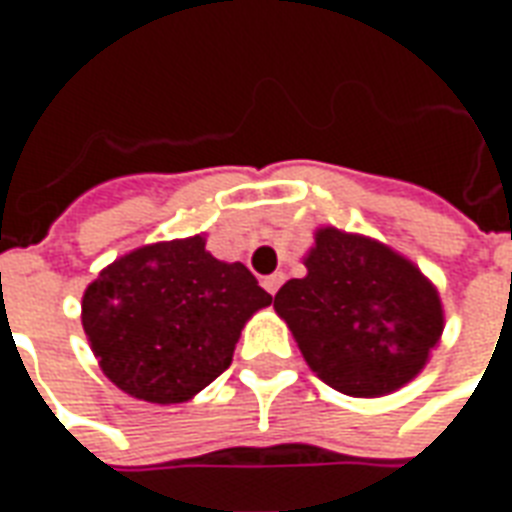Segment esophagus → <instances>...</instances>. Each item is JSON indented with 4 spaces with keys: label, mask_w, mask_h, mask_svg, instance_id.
Segmentation results:
<instances>
[{
    "label": "esophagus",
    "mask_w": 512,
    "mask_h": 512,
    "mask_svg": "<svg viewBox=\"0 0 512 512\" xmlns=\"http://www.w3.org/2000/svg\"><path fill=\"white\" fill-rule=\"evenodd\" d=\"M282 274H271V277H263V288L268 290V293H271V296H274V293H277L279 290V285H282Z\"/></svg>",
    "instance_id": "esophagus-1"
}]
</instances>
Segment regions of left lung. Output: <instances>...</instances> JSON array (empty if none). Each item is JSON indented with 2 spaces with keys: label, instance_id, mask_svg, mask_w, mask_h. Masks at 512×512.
Here are the masks:
<instances>
[{
  "label": "left lung",
  "instance_id": "left-lung-1",
  "mask_svg": "<svg viewBox=\"0 0 512 512\" xmlns=\"http://www.w3.org/2000/svg\"><path fill=\"white\" fill-rule=\"evenodd\" d=\"M307 277L288 279L274 310L323 384L384 397L422 373L444 332L439 290L392 246L318 227Z\"/></svg>",
  "mask_w": 512,
  "mask_h": 512
}]
</instances>
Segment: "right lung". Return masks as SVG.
Returning a JSON list of instances; mask_svg holds the SVG:
<instances>
[{"label": "right lung", "mask_w": 512, "mask_h": 512, "mask_svg": "<svg viewBox=\"0 0 512 512\" xmlns=\"http://www.w3.org/2000/svg\"><path fill=\"white\" fill-rule=\"evenodd\" d=\"M271 304L244 263H224L205 235L139 246L82 296V326L104 376L158 406L186 403L222 376L246 321Z\"/></svg>", "instance_id": "add662e5"}]
</instances>
